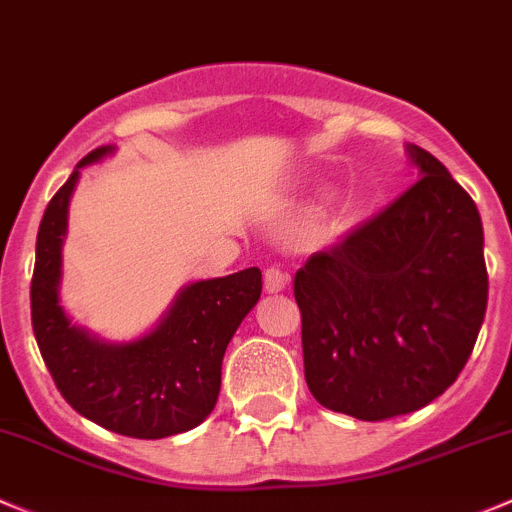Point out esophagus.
Listing matches in <instances>:
<instances>
[{
	"instance_id": "esophagus-1",
	"label": "esophagus",
	"mask_w": 512,
	"mask_h": 512,
	"mask_svg": "<svg viewBox=\"0 0 512 512\" xmlns=\"http://www.w3.org/2000/svg\"><path fill=\"white\" fill-rule=\"evenodd\" d=\"M286 286H289V274L281 271L279 266H269V269L264 271V289L269 291V294H279Z\"/></svg>"
}]
</instances>
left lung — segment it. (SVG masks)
<instances>
[{"mask_svg": "<svg viewBox=\"0 0 512 512\" xmlns=\"http://www.w3.org/2000/svg\"><path fill=\"white\" fill-rule=\"evenodd\" d=\"M420 180L296 271L309 392L379 422L430 405L470 359L488 306L483 221L445 165L407 145Z\"/></svg>", "mask_w": 512, "mask_h": 512, "instance_id": "1", "label": "left lung"}]
</instances>
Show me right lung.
Here are the masks:
<instances>
[{"instance_id": "add662e5", "label": "right lung", "mask_w": 512, "mask_h": 512, "mask_svg": "<svg viewBox=\"0 0 512 512\" xmlns=\"http://www.w3.org/2000/svg\"><path fill=\"white\" fill-rule=\"evenodd\" d=\"M107 153L110 145L85 155L42 216L29 289L32 329L72 410L118 435L160 440L193 430L216 407L223 354L259 301L261 271L251 266L186 286L153 332L128 344L102 342L72 324L57 296L67 206L82 165Z\"/></svg>"}]
</instances>
